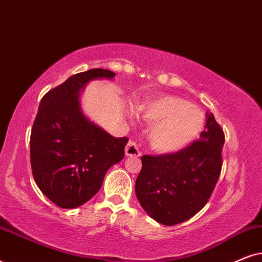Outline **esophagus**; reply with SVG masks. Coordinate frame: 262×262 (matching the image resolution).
Wrapping results in <instances>:
<instances>
[{"instance_id":"1","label":"esophagus","mask_w":262,"mask_h":262,"mask_svg":"<svg viewBox=\"0 0 262 262\" xmlns=\"http://www.w3.org/2000/svg\"><path fill=\"white\" fill-rule=\"evenodd\" d=\"M125 154H126V156H128V157H138L139 155H141V152H139V149H138V145L132 141L127 143L126 148H125Z\"/></svg>"}]
</instances>
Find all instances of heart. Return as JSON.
Listing matches in <instances>:
<instances>
[{"mask_svg": "<svg viewBox=\"0 0 262 262\" xmlns=\"http://www.w3.org/2000/svg\"><path fill=\"white\" fill-rule=\"evenodd\" d=\"M143 118L155 124L149 142L160 152H173L184 148L196 137L203 127V114L196 107L177 96H162L146 103Z\"/></svg>", "mask_w": 262, "mask_h": 262, "instance_id": "obj_1", "label": "heart"}]
</instances>
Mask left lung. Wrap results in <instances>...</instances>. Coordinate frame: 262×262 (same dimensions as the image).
<instances>
[{
	"instance_id": "obj_1",
	"label": "left lung",
	"mask_w": 262,
	"mask_h": 262,
	"mask_svg": "<svg viewBox=\"0 0 262 262\" xmlns=\"http://www.w3.org/2000/svg\"><path fill=\"white\" fill-rule=\"evenodd\" d=\"M200 138L173 154L142 156L136 195L152 220L175 225L198 213L221 175L224 132L212 113L206 114Z\"/></svg>"
}]
</instances>
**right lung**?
<instances>
[{
  "label": "right lung",
  "instance_id": "right-lung-1",
  "mask_svg": "<svg viewBox=\"0 0 262 262\" xmlns=\"http://www.w3.org/2000/svg\"><path fill=\"white\" fill-rule=\"evenodd\" d=\"M106 69L75 74L42 96L31 131V167L35 184L57 206L75 209L101 188L106 171L125 156L126 137L116 138L81 112L78 94L95 78H113Z\"/></svg>",
  "mask_w": 262,
  "mask_h": 262
}]
</instances>
